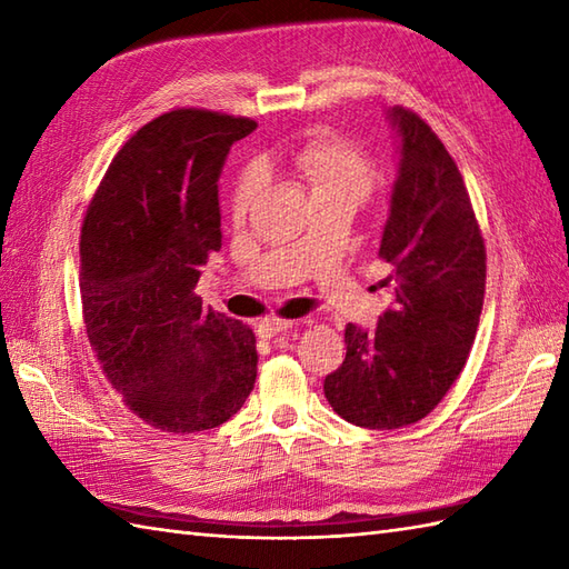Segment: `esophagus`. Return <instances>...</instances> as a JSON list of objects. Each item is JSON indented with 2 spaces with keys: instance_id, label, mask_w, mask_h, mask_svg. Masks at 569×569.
<instances>
[{
  "instance_id": "obj_1",
  "label": "esophagus",
  "mask_w": 569,
  "mask_h": 569,
  "mask_svg": "<svg viewBox=\"0 0 569 569\" xmlns=\"http://www.w3.org/2000/svg\"><path fill=\"white\" fill-rule=\"evenodd\" d=\"M293 328V320H281V318H266L257 325V332L263 340H271V337L283 335Z\"/></svg>"
}]
</instances>
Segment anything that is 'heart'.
Segmentation results:
<instances>
[{
	"label": "heart",
	"instance_id": "heart-1",
	"mask_svg": "<svg viewBox=\"0 0 569 569\" xmlns=\"http://www.w3.org/2000/svg\"><path fill=\"white\" fill-rule=\"evenodd\" d=\"M273 163L288 168L308 188L312 202H345L357 210L379 183V168L371 156L355 141L330 131H316L291 143L273 156ZM261 186L259 168L249 166L239 173L229 198V212L237 222L244 220Z\"/></svg>",
	"mask_w": 569,
	"mask_h": 569
}]
</instances>
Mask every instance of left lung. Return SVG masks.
I'll use <instances>...</instances> for the list:
<instances>
[{
  "mask_svg": "<svg viewBox=\"0 0 569 569\" xmlns=\"http://www.w3.org/2000/svg\"><path fill=\"white\" fill-rule=\"evenodd\" d=\"M401 139L379 257L393 306L377 330L345 328L347 357L325 377L337 416L369 430L413 426L438 406L475 345L487 249L455 159L422 119L393 107Z\"/></svg>",
  "mask_w": 569,
  "mask_h": 569,
  "instance_id": "left-lung-1",
  "label": "left lung"
}]
</instances>
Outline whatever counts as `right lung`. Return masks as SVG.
Here are the masks:
<instances>
[{
    "label": "right lung",
    "mask_w": 569,
    "mask_h": 569,
    "mask_svg": "<svg viewBox=\"0 0 569 569\" xmlns=\"http://www.w3.org/2000/svg\"><path fill=\"white\" fill-rule=\"evenodd\" d=\"M249 117L166 112L107 168L80 234L88 340L129 410L153 428L200 432L244 406L257 381V337L204 310L200 266L220 251L217 178Z\"/></svg>",
    "instance_id": "add662e5"
}]
</instances>
